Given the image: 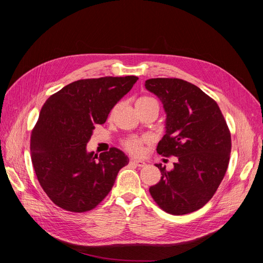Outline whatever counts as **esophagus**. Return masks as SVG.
<instances>
[{
  "label": "esophagus",
  "mask_w": 263,
  "mask_h": 263,
  "mask_svg": "<svg viewBox=\"0 0 263 263\" xmlns=\"http://www.w3.org/2000/svg\"><path fill=\"white\" fill-rule=\"evenodd\" d=\"M129 163H130V164H133V165H135V166H139V168H142V166H145V165H146V163H145L144 161L137 160V159H130Z\"/></svg>",
  "instance_id": "34e87169"
}]
</instances>
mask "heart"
I'll return each mask as SVG.
<instances>
[{
	"mask_svg": "<svg viewBox=\"0 0 263 263\" xmlns=\"http://www.w3.org/2000/svg\"><path fill=\"white\" fill-rule=\"evenodd\" d=\"M156 101L155 99L150 98V97H142L140 99H138L137 103H147V102H154ZM123 147L125 148L126 151H128L129 154L132 155H140L142 151V147H144V139L137 137V136H129L125 138L123 141Z\"/></svg>",
	"mask_w": 263,
	"mask_h": 263,
	"instance_id": "heart-1",
	"label": "heart"
}]
</instances>
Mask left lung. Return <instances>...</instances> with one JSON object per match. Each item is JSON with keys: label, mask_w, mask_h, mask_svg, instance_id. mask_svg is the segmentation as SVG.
I'll return each mask as SVG.
<instances>
[{"label": "left lung", "mask_w": 263, "mask_h": 263, "mask_svg": "<svg viewBox=\"0 0 263 263\" xmlns=\"http://www.w3.org/2000/svg\"><path fill=\"white\" fill-rule=\"evenodd\" d=\"M145 86L161 100L166 113L157 153L178 159L170 171L156 164L162 177L149 192L166 213L195 212L213 197L227 171L232 150L227 123L216 102L182 79H149Z\"/></svg>", "instance_id": "left-lung-1"}]
</instances>
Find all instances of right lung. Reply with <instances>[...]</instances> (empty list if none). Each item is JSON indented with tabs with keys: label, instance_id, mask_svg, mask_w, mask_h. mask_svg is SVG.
<instances>
[{
	"label": "right lung",
	"instance_id": "1",
	"mask_svg": "<svg viewBox=\"0 0 263 263\" xmlns=\"http://www.w3.org/2000/svg\"><path fill=\"white\" fill-rule=\"evenodd\" d=\"M137 77L83 79L66 85L45 102L31 132L30 153L36 177L59 208L91 211L112 190L129 159L122 150L87 153L95 125H102Z\"/></svg>",
	"mask_w": 263,
	"mask_h": 263
}]
</instances>
